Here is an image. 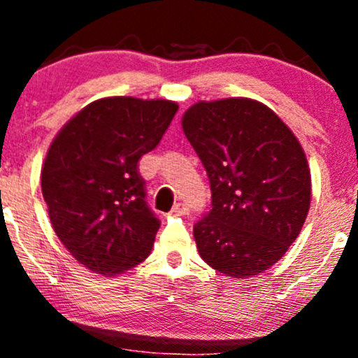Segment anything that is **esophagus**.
Instances as JSON below:
<instances>
[{
	"label": "esophagus",
	"mask_w": 358,
	"mask_h": 358,
	"mask_svg": "<svg viewBox=\"0 0 358 358\" xmlns=\"http://www.w3.org/2000/svg\"><path fill=\"white\" fill-rule=\"evenodd\" d=\"M188 207L185 203H176L173 208H171V215H187Z\"/></svg>",
	"instance_id": "obj_1"
}]
</instances>
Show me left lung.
I'll use <instances>...</instances> for the list:
<instances>
[{
	"instance_id": "1",
	"label": "left lung",
	"mask_w": 358,
	"mask_h": 358,
	"mask_svg": "<svg viewBox=\"0 0 358 358\" xmlns=\"http://www.w3.org/2000/svg\"><path fill=\"white\" fill-rule=\"evenodd\" d=\"M182 127L210 180L212 208L193 227L200 257L231 278L264 273L310 210L301 145L274 110L248 97L196 102Z\"/></svg>"
}]
</instances>
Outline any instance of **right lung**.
Returning a JSON list of instances; mask_svg holds the SVG:
<instances>
[{
	"mask_svg": "<svg viewBox=\"0 0 358 358\" xmlns=\"http://www.w3.org/2000/svg\"><path fill=\"white\" fill-rule=\"evenodd\" d=\"M178 104L104 97L59 131L42 168L48 217L65 249L110 278L150 256L159 220L146 203L138 162L162 141Z\"/></svg>",
	"mask_w": 358,
	"mask_h": 358,
	"instance_id": "1",
	"label": "right lung"
}]
</instances>
